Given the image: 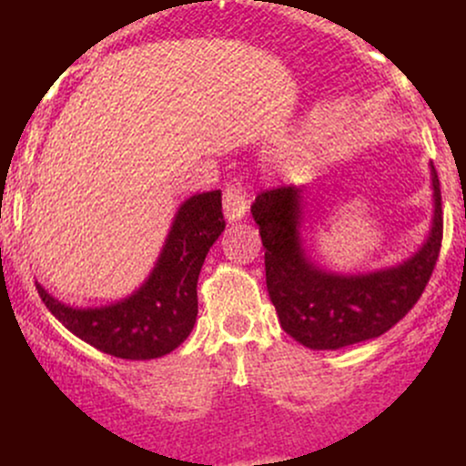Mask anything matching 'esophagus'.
<instances>
[{"label": "esophagus", "instance_id": "1", "mask_svg": "<svg viewBox=\"0 0 466 466\" xmlns=\"http://www.w3.org/2000/svg\"><path fill=\"white\" fill-rule=\"evenodd\" d=\"M223 215H226L229 223H237L248 215V197H245L240 186L232 184L223 192Z\"/></svg>", "mask_w": 466, "mask_h": 466}]
</instances>
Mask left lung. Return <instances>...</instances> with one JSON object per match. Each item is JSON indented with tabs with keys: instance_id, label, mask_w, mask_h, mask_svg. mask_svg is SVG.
<instances>
[{
	"instance_id": "left-lung-1",
	"label": "left lung",
	"mask_w": 466,
	"mask_h": 466,
	"mask_svg": "<svg viewBox=\"0 0 466 466\" xmlns=\"http://www.w3.org/2000/svg\"><path fill=\"white\" fill-rule=\"evenodd\" d=\"M434 217L425 243L403 263L366 274L318 267L302 248V188L260 192L251 203L265 248L267 291L285 333L311 350H337L374 339L414 307L434 271L442 240L441 184L434 164Z\"/></svg>"
}]
</instances>
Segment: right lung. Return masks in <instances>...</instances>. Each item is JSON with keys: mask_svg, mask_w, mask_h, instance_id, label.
<instances>
[{"mask_svg": "<svg viewBox=\"0 0 466 466\" xmlns=\"http://www.w3.org/2000/svg\"><path fill=\"white\" fill-rule=\"evenodd\" d=\"M226 229L221 190L192 195L177 208L155 267L131 296L103 307H69L36 282L41 300L69 333L120 360H157L184 344L197 322V280Z\"/></svg>", "mask_w": 466, "mask_h": 466, "instance_id": "1", "label": "right lung"}]
</instances>
